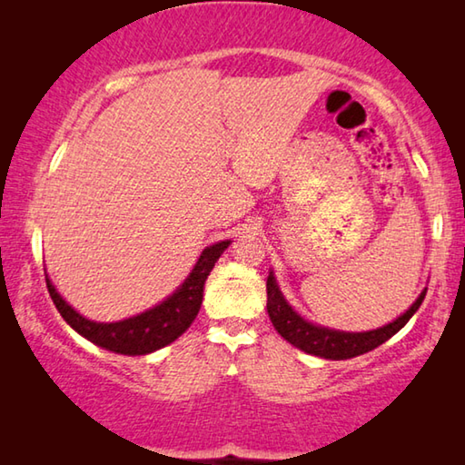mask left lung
Wrapping results in <instances>:
<instances>
[{
	"label": "left lung",
	"mask_w": 465,
	"mask_h": 465,
	"mask_svg": "<svg viewBox=\"0 0 465 465\" xmlns=\"http://www.w3.org/2000/svg\"><path fill=\"white\" fill-rule=\"evenodd\" d=\"M427 295V289L422 291L419 299L412 303V308L408 310L404 316L393 320L391 324L371 330V332H338V330H328L322 326H313L310 322H305L302 316L291 310V305L285 302V297L281 295V291L274 282L272 274L266 279V310H269V316L272 326L277 328V332L285 338L297 349H302L310 355L341 361V359H352L363 355L377 349V346L383 344L385 341L402 330L406 322L414 316V312L420 308L422 299Z\"/></svg>",
	"instance_id": "1"
}]
</instances>
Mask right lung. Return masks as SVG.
Masks as SVG:
<instances>
[{
	"instance_id": "add662e5",
	"label": "right lung",
	"mask_w": 465,
	"mask_h": 465,
	"mask_svg": "<svg viewBox=\"0 0 465 465\" xmlns=\"http://www.w3.org/2000/svg\"><path fill=\"white\" fill-rule=\"evenodd\" d=\"M227 246H230V242H219L215 246L204 250L191 277L166 302L155 305L153 310H147L145 313H139L135 318L114 322V324H102V322H92L80 316L54 291L49 279H46V289H49L54 308L59 310L63 320L75 332L88 338L90 342L106 351L121 352V355H147V352H153L162 349V346L174 342L193 324L203 303L204 281H207L209 272L213 271L215 262Z\"/></svg>"
}]
</instances>
